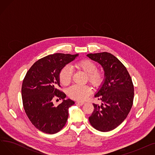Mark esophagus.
Segmentation results:
<instances>
[{
  "label": "esophagus",
  "instance_id": "1",
  "mask_svg": "<svg viewBox=\"0 0 155 155\" xmlns=\"http://www.w3.org/2000/svg\"><path fill=\"white\" fill-rule=\"evenodd\" d=\"M77 103L78 104L80 105H82L85 102H84V101H77Z\"/></svg>",
  "mask_w": 155,
  "mask_h": 155
}]
</instances>
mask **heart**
I'll use <instances>...</instances> for the list:
<instances>
[{
	"mask_svg": "<svg viewBox=\"0 0 155 155\" xmlns=\"http://www.w3.org/2000/svg\"><path fill=\"white\" fill-rule=\"evenodd\" d=\"M75 67L82 70L87 74L88 82L94 86H98L103 80V74L97 70V64L91 60H84L77 63ZM73 70L69 65L63 67L60 71L59 78L62 85L67 86L71 82ZM92 88L88 85H74L68 91V95L71 98L76 100H84L92 93Z\"/></svg>",
	"mask_w": 155,
	"mask_h": 155,
	"instance_id": "1",
	"label": "heart"
}]
</instances>
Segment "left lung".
Here are the masks:
<instances>
[{"label":"left lung","instance_id":"1","mask_svg":"<svg viewBox=\"0 0 155 155\" xmlns=\"http://www.w3.org/2000/svg\"><path fill=\"white\" fill-rule=\"evenodd\" d=\"M87 56L101 65L105 77L94 95L102 101L101 105L93 104L94 110L88 119L95 129L110 131L123 123L131 110L134 99L132 79L124 64L113 54L103 52Z\"/></svg>","mask_w":155,"mask_h":155}]
</instances>
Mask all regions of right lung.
Returning a JSON list of instances; mask_svg holds the SVG:
<instances>
[{
    "label": "right lung",
    "instance_id": "right-lung-1",
    "mask_svg": "<svg viewBox=\"0 0 155 155\" xmlns=\"http://www.w3.org/2000/svg\"><path fill=\"white\" fill-rule=\"evenodd\" d=\"M78 54L55 53L35 62L27 72L22 85V99L24 110L29 119L39 131L54 134L64 126L68 117V109L75 104L58 90L59 75L66 64L74 60ZM63 99L58 107L52 101Z\"/></svg>",
    "mask_w": 155,
    "mask_h": 155
}]
</instances>
